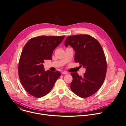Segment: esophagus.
<instances>
[{"instance_id":"34e87169","label":"esophagus","mask_w":126,"mask_h":126,"mask_svg":"<svg viewBox=\"0 0 126 126\" xmlns=\"http://www.w3.org/2000/svg\"><path fill=\"white\" fill-rule=\"evenodd\" d=\"M62 74H68V73L67 72H66V71H63V72H62Z\"/></svg>"}]
</instances>
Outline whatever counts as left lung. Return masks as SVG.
Masks as SVG:
<instances>
[{
	"label": "left lung",
	"instance_id": "obj_1",
	"mask_svg": "<svg viewBox=\"0 0 126 126\" xmlns=\"http://www.w3.org/2000/svg\"><path fill=\"white\" fill-rule=\"evenodd\" d=\"M68 45L75 51V62L86 68L82 76L77 72L71 73L73 77L71 90L82 98L90 96L100 88L105 79L107 61L104 50L95 39L88 35L68 37L65 46Z\"/></svg>",
	"mask_w": 126,
	"mask_h": 126
}]
</instances>
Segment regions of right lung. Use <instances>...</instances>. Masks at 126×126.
Masks as SVG:
<instances>
[{"label":"right lung","mask_w":126,"mask_h":126,"mask_svg":"<svg viewBox=\"0 0 126 126\" xmlns=\"http://www.w3.org/2000/svg\"><path fill=\"white\" fill-rule=\"evenodd\" d=\"M65 36H41L30 39L22 51L18 64L20 81L25 90L37 98L47 94L61 75L56 71H45L44 60L52 59L53 50Z\"/></svg>","instance_id":"1"}]
</instances>
